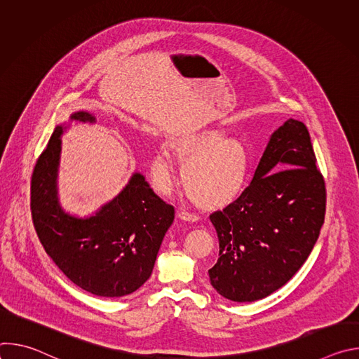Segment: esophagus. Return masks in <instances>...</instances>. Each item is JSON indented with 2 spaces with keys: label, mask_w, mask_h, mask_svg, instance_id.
Here are the masks:
<instances>
[{
  "label": "esophagus",
  "mask_w": 359,
  "mask_h": 359,
  "mask_svg": "<svg viewBox=\"0 0 359 359\" xmlns=\"http://www.w3.org/2000/svg\"><path fill=\"white\" fill-rule=\"evenodd\" d=\"M177 217H179L180 220H184V222H189V223H196V222L198 220V216H196V215H193V213H189V212H184V210L179 212Z\"/></svg>",
  "instance_id": "34e87169"
}]
</instances>
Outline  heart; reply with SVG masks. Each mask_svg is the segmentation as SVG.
I'll list each match as a JSON object with an SVG mask.
<instances>
[{"label": "heart", "instance_id": "1", "mask_svg": "<svg viewBox=\"0 0 359 359\" xmlns=\"http://www.w3.org/2000/svg\"><path fill=\"white\" fill-rule=\"evenodd\" d=\"M168 150L155 151L150 175L158 190L168 194L175 183V161L183 165V184L191 200L204 209H219L243 191L250 172V151L237 136L206 128L173 136Z\"/></svg>", "mask_w": 359, "mask_h": 359}]
</instances>
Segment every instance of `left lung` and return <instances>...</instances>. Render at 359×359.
<instances>
[{
	"label": "left lung",
	"mask_w": 359,
	"mask_h": 359,
	"mask_svg": "<svg viewBox=\"0 0 359 359\" xmlns=\"http://www.w3.org/2000/svg\"><path fill=\"white\" fill-rule=\"evenodd\" d=\"M306 126L288 119L267 143L251 183L210 220L219 260L209 270L227 299L251 302L288 283L309 259L325 217V183Z\"/></svg>",
	"instance_id": "obj_1"
}]
</instances>
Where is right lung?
Segmentation results:
<instances>
[{"label": "right lung", "instance_id": "1", "mask_svg": "<svg viewBox=\"0 0 359 359\" xmlns=\"http://www.w3.org/2000/svg\"><path fill=\"white\" fill-rule=\"evenodd\" d=\"M71 121L96 118L79 111ZM58 125L41 153L31 179V213L38 238L60 270L82 290L108 298L135 292L150 277L162 240L175 220L139 172L123 190L89 217L67 213L58 198L61 136Z\"/></svg>", "mask_w": 359, "mask_h": 359}]
</instances>
